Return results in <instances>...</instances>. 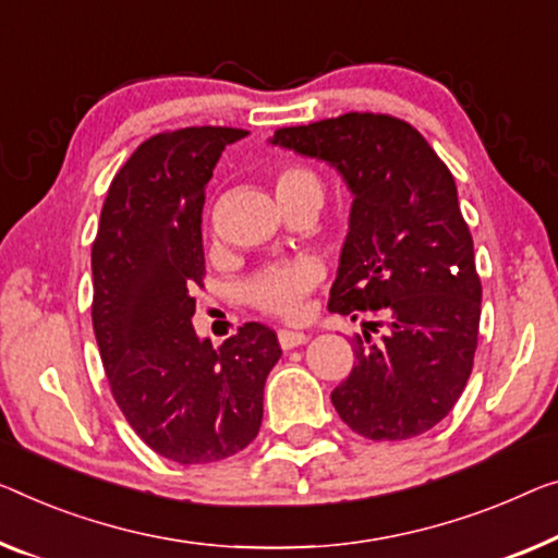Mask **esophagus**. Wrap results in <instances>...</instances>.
I'll return each instance as SVG.
<instances>
[{
  "label": "esophagus",
  "mask_w": 558,
  "mask_h": 558,
  "mask_svg": "<svg viewBox=\"0 0 558 558\" xmlns=\"http://www.w3.org/2000/svg\"><path fill=\"white\" fill-rule=\"evenodd\" d=\"M278 343L282 351H293V348L307 343V336L301 330H278Z\"/></svg>",
  "instance_id": "34e87169"
}]
</instances>
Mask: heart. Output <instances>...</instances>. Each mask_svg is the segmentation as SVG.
Returning a JSON list of instances; mask_svg holds the SVG:
<instances>
[{
    "label": "heart",
    "mask_w": 558,
    "mask_h": 558,
    "mask_svg": "<svg viewBox=\"0 0 558 558\" xmlns=\"http://www.w3.org/2000/svg\"><path fill=\"white\" fill-rule=\"evenodd\" d=\"M276 195L282 199L313 195L323 197L320 178L303 165H286L276 172ZM318 282V268L313 263H278L257 272L245 286L247 303L260 313L278 318H295L301 313L305 295Z\"/></svg>",
    "instance_id": "b5f03b06"
}]
</instances>
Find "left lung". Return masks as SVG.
I'll return each instance as SVG.
<instances>
[{
	"label": "left lung",
	"instance_id": "1",
	"mask_svg": "<svg viewBox=\"0 0 558 558\" xmlns=\"http://www.w3.org/2000/svg\"><path fill=\"white\" fill-rule=\"evenodd\" d=\"M270 143L328 162L353 195L328 311L371 320L353 338V371L330 393L332 405L371 440L426 434L463 393L481 320L473 240L451 170L390 114L280 128ZM378 327L387 332L371 344Z\"/></svg>",
	"mask_w": 558,
	"mask_h": 558
}]
</instances>
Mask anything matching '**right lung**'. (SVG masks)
<instances>
[{
	"mask_svg": "<svg viewBox=\"0 0 558 558\" xmlns=\"http://www.w3.org/2000/svg\"><path fill=\"white\" fill-rule=\"evenodd\" d=\"M235 128L145 140L114 174L93 243V326L107 380L135 434L174 463H213L251 444L278 336L245 323L220 348L193 328L203 288V205Z\"/></svg>",
	"mask_w": 558,
	"mask_h": 558,
	"instance_id": "right-lung-1",
	"label": "right lung"
}]
</instances>
